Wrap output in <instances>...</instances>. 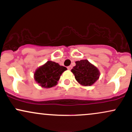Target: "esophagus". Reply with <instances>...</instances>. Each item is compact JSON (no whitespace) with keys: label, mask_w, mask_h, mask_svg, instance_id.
I'll return each mask as SVG.
<instances>
[{"label":"esophagus","mask_w":132,"mask_h":132,"mask_svg":"<svg viewBox=\"0 0 132 132\" xmlns=\"http://www.w3.org/2000/svg\"><path fill=\"white\" fill-rule=\"evenodd\" d=\"M68 70H71V69H72V66H68Z\"/></svg>","instance_id":"1"}]
</instances>
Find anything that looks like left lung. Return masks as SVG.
Segmentation results:
<instances>
[{
    "label": "left lung",
    "instance_id": "8db88e82",
    "mask_svg": "<svg viewBox=\"0 0 132 132\" xmlns=\"http://www.w3.org/2000/svg\"><path fill=\"white\" fill-rule=\"evenodd\" d=\"M71 71L79 84L84 86H92L99 79L101 75L97 68L87 60L76 61V66Z\"/></svg>",
    "mask_w": 132,
    "mask_h": 132
}]
</instances>
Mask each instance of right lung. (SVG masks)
I'll return each instance as SVG.
<instances>
[{
  "label": "right lung",
  "instance_id": "1",
  "mask_svg": "<svg viewBox=\"0 0 132 132\" xmlns=\"http://www.w3.org/2000/svg\"><path fill=\"white\" fill-rule=\"evenodd\" d=\"M67 68L60 66L58 63L48 61L36 69L34 79L36 82L44 88H50L56 86L60 77Z\"/></svg>",
  "mask_w": 132,
  "mask_h": 132
}]
</instances>
